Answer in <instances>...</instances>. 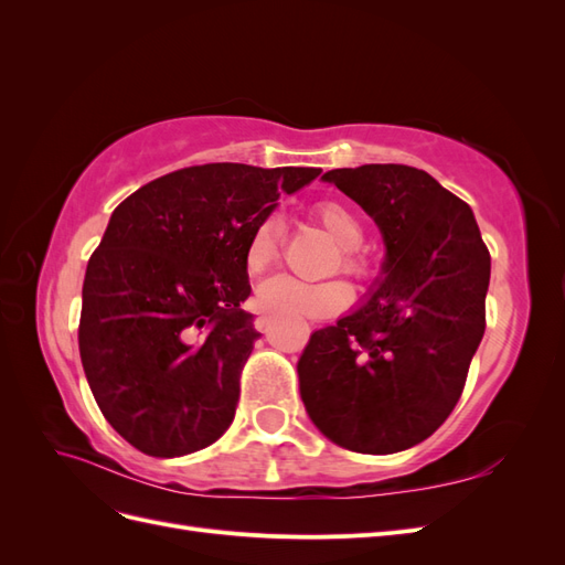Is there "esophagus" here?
I'll use <instances>...</instances> for the list:
<instances>
[{"mask_svg": "<svg viewBox=\"0 0 565 565\" xmlns=\"http://www.w3.org/2000/svg\"><path fill=\"white\" fill-rule=\"evenodd\" d=\"M254 328L259 330V332H266L270 328V318L268 316H259V318L254 320Z\"/></svg>", "mask_w": 565, "mask_h": 565, "instance_id": "34e87169", "label": "esophagus"}]
</instances>
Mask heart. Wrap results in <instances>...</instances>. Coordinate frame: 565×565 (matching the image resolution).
<instances>
[{
	"label": "heart",
	"instance_id": "b5f03b06",
	"mask_svg": "<svg viewBox=\"0 0 565 565\" xmlns=\"http://www.w3.org/2000/svg\"><path fill=\"white\" fill-rule=\"evenodd\" d=\"M311 218L339 245L341 268L351 276H363L365 262L361 256L363 224L347 204L337 200H320L311 207ZM282 249V224L278 216H266L249 233L245 245V270L262 276L276 266ZM353 299L344 280L301 282L289 276H276L259 287V306L264 313L276 318H330L337 316Z\"/></svg>",
	"mask_w": 565,
	"mask_h": 565
}]
</instances>
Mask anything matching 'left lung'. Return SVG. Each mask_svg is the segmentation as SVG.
<instances>
[{"mask_svg": "<svg viewBox=\"0 0 565 565\" xmlns=\"http://www.w3.org/2000/svg\"><path fill=\"white\" fill-rule=\"evenodd\" d=\"M377 221L386 278L299 358L301 401L337 446L388 455L450 417L486 332L490 252L465 200L407 164L322 174Z\"/></svg>", "mask_w": 565, "mask_h": 565, "instance_id": "obj_1", "label": "left lung"}]
</instances>
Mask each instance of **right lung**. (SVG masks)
I'll return each instance as SVG.
<instances>
[{
  "mask_svg": "<svg viewBox=\"0 0 565 565\" xmlns=\"http://www.w3.org/2000/svg\"><path fill=\"white\" fill-rule=\"evenodd\" d=\"M316 167L212 162L177 169L115 207L82 287L79 355L113 429L150 457L221 438L262 334L241 309L245 245L280 193Z\"/></svg>",
  "mask_w": 565,
  "mask_h": 565,
  "instance_id": "right-lung-1",
  "label": "right lung"
}]
</instances>
